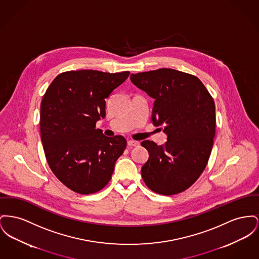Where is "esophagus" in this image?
Returning <instances> with one entry per match:
<instances>
[{
	"label": "esophagus",
	"mask_w": 259,
	"mask_h": 259,
	"mask_svg": "<svg viewBox=\"0 0 259 259\" xmlns=\"http://www.w3.org/2000/svg\"><path fill=\"white\" fill-rule=\"evenodd\" d=\"M127 145H128L129 147H137V146H139V143L136 142V141H132V140H129V141L127 142Z\"/></svg>",
	"instance_id": "1"
}]
</instances>
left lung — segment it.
<instances>
[{
    "instance_id": "1",
    "label": "left lung",
    "mask_w": 259,
    "mask_h": 259,
    "mask_svg": "<svg viewBox=\"0 0 259 259\" xmlns=\"http://www.w3.org/2000/svg\"><path fill=\"white\" fill-rule=\"evenodd\" d=\"M130 79L154 100L152 123L163 126L167 135L162 146L149 140L141 143L149 152L143 180L157 194H179L198 180L210 156L216 126L212 97L198 77L171 68L131 74Z\"/></svg>"
}]
</instances>
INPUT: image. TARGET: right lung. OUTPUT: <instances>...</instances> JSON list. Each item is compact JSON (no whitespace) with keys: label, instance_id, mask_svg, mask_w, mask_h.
Wrapping results in <instances>:
<instances>
[{"label":"right lung","instance_id":"1","mask_svg":"<svg viewBox=\"0 0 259 259\" xmlns=\"http://www.w3.org/2000/svg\"><path fill=\"white\" fill-rule=\"evenodd\" d=\"M129 71H66L51 83L41 102L40 131L48 164L67 188L82 195L109 182L126 148L120 135L107 137L96 123L106 116V99Z\"/></svg>","mask_w":259,"mask_h":259}]
</instances>
